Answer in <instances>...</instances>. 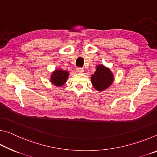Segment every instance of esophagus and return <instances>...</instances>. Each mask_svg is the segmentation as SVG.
<instances>
[{
	"label": "esophagus",
	"instance_id": "esophagus-1",
	"mask_svg": "<svg viewBox=\"0 0 157 157\" xmlns=\"http://www.w3.org/2000/svg\"><path fill=\"white\" fill-rule=\"evenodd\" d=\"M76 71H77V72H78V73H82V72H83V71H84V69L82 68H80V67H78V68H76Z\"/></svg>",
	"mask_w": 157,
	"mask_h": 157
}]
</instances>
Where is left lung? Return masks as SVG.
<instances>
[{
	"label": "left lung",
	"mask_w": 157,
	"mask_h": 157,
	"mask_svg": "<svg viewBox=\"0 0 157 157\" xmlns=\"http://www.w3.org/2000/svg\"><path fill=\"white\" fill-rule=\"evenodd\" d=\"M91 82L98 91H104L112 84L113 78L109 68L103 65L97 66L96 71L91 75Z\"/></svg>",
	"instance_id": "obj_1"
}]
</instances>
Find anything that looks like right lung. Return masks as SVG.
Returning <instances> with one entry per match:
<instances>
[{
  "label": "right lung",
  "mask_w": 157,
  "mask_h": 157,
  "mask_svg": "<svg viewBox=\"0 0 157 157\" xmlns=\"http://www.w3.org/2000/svg\"><path fill=\"white\" fill-rule=\"evenodd\" d=\"M68 73L67 71L56 70L51 76V82L56 86H60L65 83L68 78Z\"/></svg>",
  "instance_id": "add662e5"
}]
</instances>
